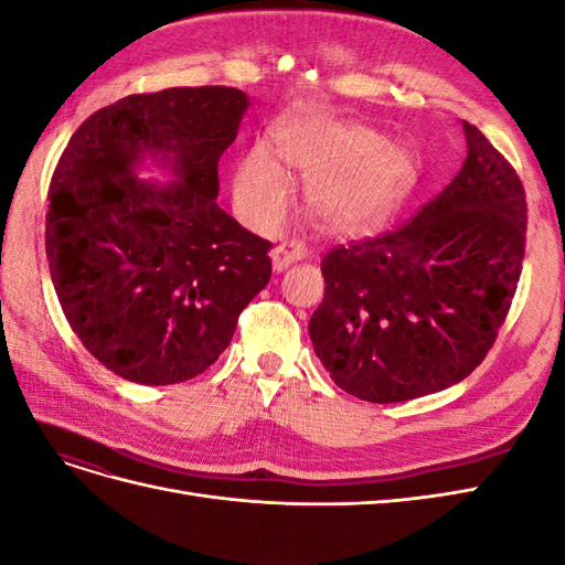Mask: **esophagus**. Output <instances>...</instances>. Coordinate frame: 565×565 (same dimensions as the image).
Returning <instances> with one entry per match:
<instances>
[{
    "label": "esophagus",
    "mask_w": 565,
    "mask_h": 565,
    "mask_svg": "<svg viewBox=\"0 0 565 565\" xmlns=\"http://www.w3.org/2000/svg\"><path fill=\"white\" fill-rule=\"evenodd\" d=\"M306 256V249L299 243H282L276 249L270 252V262H273V270L282 273L285 268H289L292 264L301 262Z\"/></svg>",
    "instance_id": "1"
}]
</instances>
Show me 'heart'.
<instances>
[{"instance_id": "b5f03b06", "label": "heart", "mask_w": 565, "mask_h": 565, "mask_svg": "<svg viewBox=\"0 0 565 565\" xmlns=\"http://www.w3.org/2000/svg\"><path fill=\"white\" fill-rule=\"evenodd\" d=\"M278 152L254 143L233 172V198L256 226H273L295 198L292 177L309 181V204L322 228L351 235L377 228L417 179V158L401 141L355 119L309 106L276 129Z\"/></svg>"}]
</instances>
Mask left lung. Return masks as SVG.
I'll use <instances>...</instances> for the list:
<instances>
[{"instance_id":"8db88e82","label":"left lung","mask_w":565,"mask_h":565,"mask_svg":"<svg viewBox=\"0 0 565 565\" xmlns=\"http://www.w3.org/2000/svg\"><path fill=\"white\" fill-rule=\"evenodd\" d=\"M461 127L467 160L446 191L401 231L320 262L309 334L332 382L361 401L403 403L469 377L514 299L525 191L486 136Z\"/></svg>"}]
</instances>
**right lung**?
<instances>
[{"label": "right lung", "instance_id": "add662e5", "mask_svg": "<svg viewBox=\"0 0 565 565\" xmlns=\"http://www.w3.org/2000/svg\"><path fill=\"white\" fill-rule=\"evenodd\" d=\"M247 108L233 87L134 94L63 150L49 188L51 280L73 332L119 377H198L270 280V243L216 204L218 158ZM150 166L170 181L141 180Z\"/></svg>", "mask_w": 565, "mask_h": 565}]
</instances>
